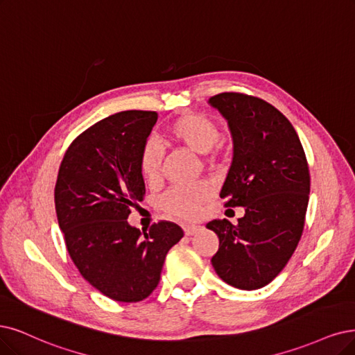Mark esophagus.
I'll use <instances>...</instances> for the list:
<instances>
[{
    "mask_svg": "<svg viewBox=\"0 0 355 355\" xmlns=\"http://www.w3.org/2000/svg\"><path fill=\"white\" fill-rule=\"evenodd\" d=\"M198 231H200L199 225H186L184 227V234L187 235V237H190V235H194Z\"/></svg>",
    "mask_w": 355,
    "mask_h": 355,
    "instance_id": "1",
    "label": "esophagus"
}]
</instances>
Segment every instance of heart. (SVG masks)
<instances>
[{
    "label": "heart",
    "instance_id": "heart-1",
    "mask_svg": "<svg viewBox=\"0 0 355 355\" xmlns=\"http://www.w3.org/2000/svg\"><path fill=\"white\" fill-rule=\"evenodd\" d=\"M169 139L184 146L194 153H207L219 140V128L211 118L203 114L189 112L182 114L168 128ZM162 164L161 149L153 140H148L143 144L139 168L143 178L146 181H155L159 177ZM209 196V187L206 184H189L177 186L171 189L165 199L164 207L166 212L181 218H191L199 211V206Z\"/></svg>",
    "mask_w": 355,
    "mask_h": 355
}]
</instances>
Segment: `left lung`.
Here are the masks:
<instances>
[{"mask_svg":"<svg viewBox=\"0 0 355 355\" xmlns=\"http://www.w3.org/2000/svg\"><path fill=\"white\" fill-rule=\"evenodd\" d=\"M228 121L232 164L220 190L227 207L245 214L232 225H206L219 239L212 257L218 277L240 290H257L285 268L304 230L310 173L306 153L288 118L266 101L235 92L209 99Z\"/></svg>","mask_w":355,"mask_h":355,"instance_id":"obj_1","label":"left lung"}]
</instances>
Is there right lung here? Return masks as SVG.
<instances>
[{"instance_id":"obj_1","label":"right lung","mask_w":355,"mask_h":355,"mask_svg":"<svg viewBox=\"0 0 355 355\" xmlns=\"http://www.w3.org/2000/svg\"><path fill=\"white\" fill-rule=\"evenodd\" d=\"M157 120L155 111H123L77 136L55 184V211L69 254L82 277L123 303L148 298L159 284L169 248L184 232L161 220L131 227L130 207L143 200L139 157Z\"/></svg>"}]
</instances>
